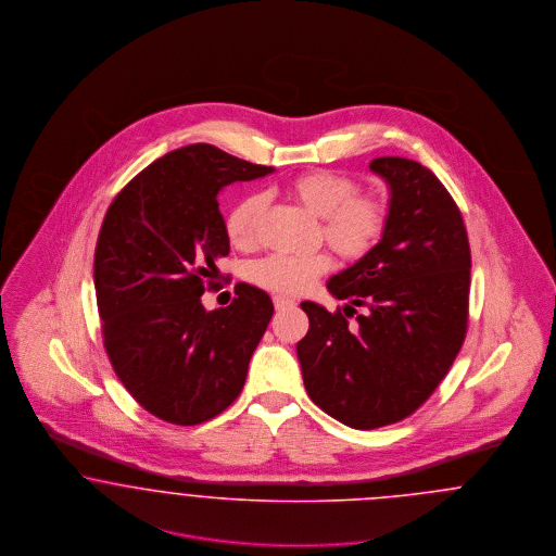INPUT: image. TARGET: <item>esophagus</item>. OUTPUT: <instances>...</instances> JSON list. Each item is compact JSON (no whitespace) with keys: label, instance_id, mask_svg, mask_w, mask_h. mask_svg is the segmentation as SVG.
Returning <instances> with one entry per match:
<instances>
[{"label":"esophagus","instance_id":"obj_1","mask_svg":"<svg viewBox=\"0 0 556 556\" xmlns=\"http://www.w3.org/2000/svg\"><path fill=\"white\" fill-rule=\"evenodd\" d=\"M273 304H275V308H277V311H283V308H290V306H293L295 302L290 300V298H286V295H275V298H273Z\"/></svg>","mask_w":556,"mask_h":556}]
</instances>
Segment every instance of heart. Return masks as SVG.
Wrapping results in <instances>:
<instances>
[{
    "instance_id": "heart-1",
    "label": "heart",
    "mask_w": 556,
    "mask_h": 556,
    "mask_svg": "<svg viewBox=\"0 0 556 556\" xmlns=\"http://www.w3.org/2000/svg\"><path fill=\"white\" fill-rule=\"evenodd\" d=\"M288 193L320 218L323 239L345 261H361L383 238L388 206L379 195L358 193L352 177L336 170H311L288 184ZM263 193L241 198L227 214L225 231L236 248H252L265 212ZM329 268L327 254H273L252 266V279L265 290L302 293Z\"/></svg>"
}]
</instances>
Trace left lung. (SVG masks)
I'll return each mask as SVG.
<instances>
[{"mask_svg":"<svg viewBox=\"0 0 556 556\" xmlns=\"http://www.w3.org/2000/svg\"><path fill=\"white\" fill-rule=\"evenodd\" d=\"M370 170L390 187L383 238L327 281L344 311L300 304L311 327L295 345L308 396L352 429L413 415L446 377L469 320L471 250L448 189L415 160L375 159ZM354 305L368 315L350 326Z\"/></svg>","mask_w":556,"mask_h":556,"instance_id":"left-lung-1","label":"left lung"}]
</instances>
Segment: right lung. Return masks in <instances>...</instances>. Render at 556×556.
I'll return each mask as SVG.
<instances>
[{
	"instance_id": "obj_1",
	"label": "right lung",
	"mask_w": 556,
	"mask_h": 556,
	"mask_svg": "<svg viewBox=\"0 0 556 556\" xmlns=\"http://www.w3.org/2000/svg\"><path fill=\"white\" fill-rule=\"evenodd\" d=\"M268 173L193 143L132 177L104 216L93 258L104 348L127 392L166 424H204L231 406L273 317L268 293L248 283L227 308L202 306L229 254L216 195Z\"/></svg>"
}]
</instances>
